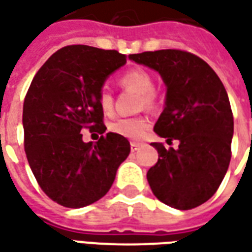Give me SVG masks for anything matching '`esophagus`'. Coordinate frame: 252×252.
I'll return each mask as SVG.
<instances>
[{"label":"esophagus","instance_id":"1","mask_svg":"<svg viewBox=\"0 0 252 252\" xmlns=\"http://www.w3.org/2000/svg\"><path fill=\"white\" fill-rule=\"evenodd\" d=\"M140 146H142V143H138V142H131V150L132 151H136L140 149Z\"/></svg>","mask_w":252,"mask_h":252}]
</instances>
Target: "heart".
<instances>
[{
	"mask_svg": "<svg viewBox=\"0 0 252 252\" xmlns=\"http://www.w3.org/2000/svg\"><path fill=\"white\" fill-rule=\"evenodd\" d=\"M120 84L126 89H131L140 94V108H153L157 103L154 93V80L149 72L143 69H132L120 77ZM99 105L105 113H110L113 109V96L108 90L99 93ZM150 128V121L147 117H124L116 120L110 126L114 133L128 139H140L146 135Z\"/></svg>",
	"mask_w": 252,
	"mask_h": 252,
	"instance_id": "b5f03b06",
	"label": "heart"
}]
</instances>
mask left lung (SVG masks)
<instances>
[{
    "label": "left lung",
    "mask_w": 252,
    "mask_h": 252,
    "mask_svg": "<svg viewBox=\"0 0 252 252\" xmlns=\"http://www.w3.org/2000/svg\"><path fill=\"white\" fill-rule=\"evenodd\" d=\"M129 60L162 77L165 105L154 132L166 142L179 140L169 150L151 143L158 151L147 172L151 191L170 207L193 209L216 193L229 166L233 116L226 90L210 65L191 53L166 49Z\"/></svg>",
    "instance_id": "8db88e82"
}]
</instances>
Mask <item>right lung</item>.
<instances>
[{"instance_id":"obj_1","label":"right lung","mask_w":252,"mask_h":252,"mask_svg":"<svg viewBox=\"0 0 252 252\" xmlns=\"http://www.w3.org/2000/svg\"><path fill=\"white\" fill-rule=\"evenodd\" d=\"M126 63L116 50L65 46L31 82L23 105L24 149L38 184L59 205L79 209L101 199L131 151L119 133L108 132L95 144L80 133L105 132L99 93Z\"/></svg>"}]
</instances>
